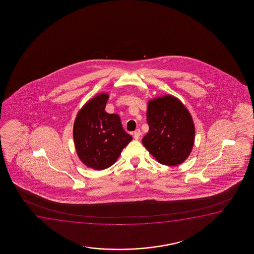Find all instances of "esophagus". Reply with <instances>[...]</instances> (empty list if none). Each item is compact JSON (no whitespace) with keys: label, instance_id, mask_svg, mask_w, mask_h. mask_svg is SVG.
<instances>
[{"label":"esophagus","instance_id":"34e87169","mask_svg":"<svg viewBox=\"0 0 254 254\" xmlns=\"http://www.w3.org/2000/svg\"><path fill=\"white\" fill-rule=\"evenodd\" d=\"M140 136H141V132H140L139 129H137V130L133 132V138L137 140V139H139V138H140Z\"/></svg>","mask_w":254,"mask_h":254}]
</instances>
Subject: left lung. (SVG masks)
Returning <instances> with one entry per match:
<instances>
[{
	"label": "left lung",
	"mask_w": 254,
	"mask_h": 254,
	"mask_svg": "<svg viewBox=\"0 0 254 254\" xmlns=\"http://www.w3.org/2000/svg\"><path fill=\"white\" fill-rule=\"evenodd\" d=\"M149 130L142 143L159 163L178 166L190 155L195 139L194 123L188 108L171 94L147 102Z\"/></svg>",
	"instance_id": "1"
}]
</instances>
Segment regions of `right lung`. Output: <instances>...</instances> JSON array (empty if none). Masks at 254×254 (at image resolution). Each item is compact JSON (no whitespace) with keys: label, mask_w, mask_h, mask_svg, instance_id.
Segmentation results:
<instances>
[{"label":"right lung","mask_w":254,"mask_h":254,"mask_svg":"<svg viewBox=\"0 0 254 254\" xmlns=\"http://www.w3.org/2000/svg\"><path fill=\"white\" fill-rule=\"evenodd\" d=\"M108 97V93H101L90 99L78 112L73 123L77 155L94 170L111 167L132 139L122 127L120 116L105 111Z\"/></svg>","instance_id":"obj_1"}]
</instances>
